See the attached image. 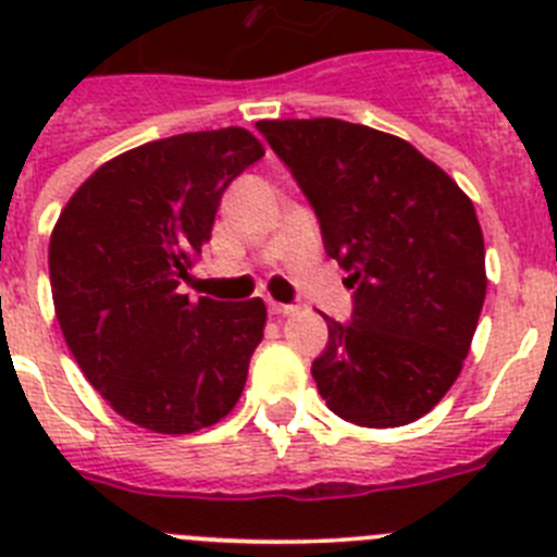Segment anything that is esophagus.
<instances>
[{"mask_svg": "<svg viewBox=\"0 0 557 557\" xmlns=\"http://www.w3.org/2000/svg\"><path fill=\"white\" fill-rule=\"evenodd\" d=\"M295 312H298V307H295V304L270 301V314H278V318H284V314H295Z\"/></svg>", "mask_w": 557, "mask_h": 557, "instance_id": "esophagus-1", "label": "esophagus"}]
</instances>
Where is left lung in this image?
Here are the masks:
<instances>
[{
    "instance_id": "1",
    "label": "left lung",
    "mask_w": 557,
    "mask_h": 557,
    "mask_svg": "<svg viewBox=\"0 0 557 557\" xmlns=\"http://www.w3.org/2000/svg\"><path fill=\"white\" fill-rule=\"evenodd\" d=\"M348 273L351 323L326 318L312 362L334 416L387 430L426 416L460 376L485 301L474 203L410 141L343 120L256 122Z\"/></svg>"
}]
</instances>
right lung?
I'll list each match as a JSON object with an SVG mask.
<instances>
[{
    "label": "right lung",
    "instance_id": "add662e5",
    "mask_svg": "<svg viewBox=\"0 0 557 557\" xmlns=\"http://www.w3.org/2000/svg\"><path fill=\"white\" fill-rule=\"evenodd\" d=\"M264 156L245 127L122 152L72 195L49 239L58 323L81 371L131 424L186 435L243 396L262 298L189 301L181 282L231 181Z\"/></svg>",
    "mask_w": 557,
    "mask_h": 557
}]
</instances>
